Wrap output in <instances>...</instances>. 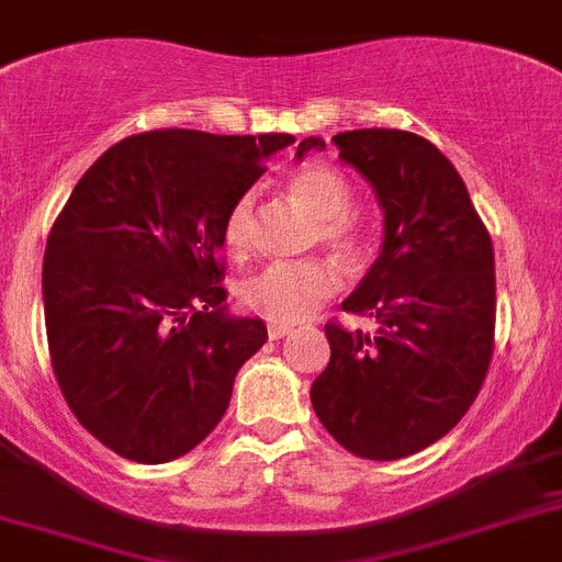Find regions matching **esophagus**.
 Listing matches in <instances>:
<instances>
[{"label":"esophagus","instance_id":"34e87169","mask_svg":"<svg viewBox=\"0 0 562 562\" xmlns=\"http://www.w3.org/2000/svg\"><path fill=\"white\" fill-rule=\"evenodd\" d=\"M294 330V325H288V322H268V339H282Z\"/></svg>","mask_w":562,"mask_h":562}]
</instances>
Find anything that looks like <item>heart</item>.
I'll return each instance as SVG.
<instances>
[{
  "mask_svg": "<svg viewBox=\"0 0 562 562\" xmlns=\"http://www.w3.org/2000/svg\"><path fill=\"white\" fill-rule=\"evenodd\" d=\"M291 194L316 217L314 243L345 262H359L368 251L362 223L356 221L350 183L334 166L308 164L291 178ZM254 240V192H243L223 217V243L232 254H246ZM339 288L334 266L319 257L271 262L243 280V308L271 322H300L328 302Z\"/></svg>",
  "mask_w": 562,
  "mask_h": 562,
  "instance_id": "b5f03b06",
  "label": "heart"
}]
</instances>
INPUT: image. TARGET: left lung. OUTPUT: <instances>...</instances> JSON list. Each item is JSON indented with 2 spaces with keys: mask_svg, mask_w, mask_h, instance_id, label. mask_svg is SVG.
Segmentation results:
<instances>
[{
  "mask_svg": "<svg viewBox=\"0 0 562 562\" xmlns=\"http://www.w3.org/2000/svg\"><path fill=\"white\" fill-rule=\"evenodd\" d=\"M339 158L370 180L384 243L341 311L375 330L325 325L328 368L311 404L322 427L370 461H396L447 436L472 407L495 350V254L456 166L404 130L334 135ZM325 149L305 138L296 155Z\"/></svg>",
  "mask_w": 562,
  "mask_h": 562,
  "instance_id": "1",
  "label": "left lung"
}]
</instances>
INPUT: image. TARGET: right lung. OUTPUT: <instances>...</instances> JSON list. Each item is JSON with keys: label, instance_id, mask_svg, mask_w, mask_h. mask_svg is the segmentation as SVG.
I'll list each match as a JSON object with an SVG mask.
<instances>
[{"label": "right lung", "instance_id": "obj_1", "mask_svg": "<svg viewBox=\"0 0 562 562\" xmlns=\"http://www.w3.org/2000/svg\"><path fill=\"white\" fill-rule=\"evenodd\" d=\"M288 144L294 135H130L58 212L42 268L53 373L78 424L121 458L194 450L266 345L260 319L226 314L223 217Z\"/></svg>", "mask_w": 562, "mask_h": 562}]
</instances>
